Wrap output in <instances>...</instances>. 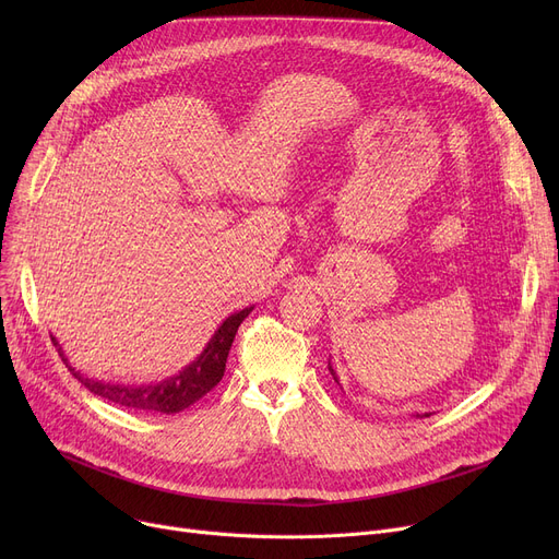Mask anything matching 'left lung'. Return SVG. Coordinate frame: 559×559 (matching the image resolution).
Listing matches in <instances>:
<instances>
[{"label": "left lung", "mask_w": 559, "mask_h": 559, "mask_svg": "<svg viewBox=\"0 0 559 559\" xmlns=\"http://www.w3.org/2000/svg\"><path fill=\"white\" fill-rule=\"evenodd\" d=\"M329 371H331V376H333V378H335V383H337V385H340V380H337V376H335V371H333V367H331V362H329ZM417 417H419V415H417ZM424 417H430V415H428V413H426V415H424Z\"/></svg>", "instance_id": "1"}]
</instances>
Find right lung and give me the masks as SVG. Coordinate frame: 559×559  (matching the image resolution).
I'll use <instances>...</instances> for the list:
<instances>
[{
  "label": "right lung",
  "mask_w": 559,
  "mask_h": 559,
  "mask_svg": "<svg viewBox=\"0 0 559 559\" xmlns=\"http://www.w3.org/2000/svg\"><path fill=\"white\" fill-rule=\"evenodd\" d=\"M251 310L253 308H245L240 312L226 317L197 360H192L176 376H169L160 380V383H150V385H112V383H102V380L83 378L79 371H74L68 365V358L63 356V350L58 346L56 337H51V342L58 346V356L63 358L66 367L72 371L74 378H79V383L85 390H91L93 394L129 409L174 415L197 403L201 396L209 394L219 383L226 369V358H228L230 344L235 340V333H238L240 324L249 317Z\"/></svg>",
  "instance_id": "right-lung-1"
}]
</instances>
